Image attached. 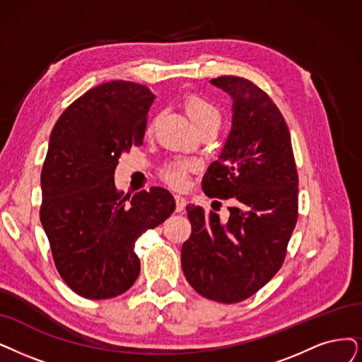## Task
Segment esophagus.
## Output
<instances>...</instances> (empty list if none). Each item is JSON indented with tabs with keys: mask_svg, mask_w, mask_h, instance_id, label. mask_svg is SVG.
Returning <instances> with one entry per match:
<instances>
[{
	"mask_svg": "<svg viewBox=\"0 0 362 362\" xmlns=\"http://www.w3.org/2000/svg\"><path fill=\"white\" fill-rule=\"evenodd\" d=\"M175 205H177V212H182L184 209H185V205H187V200H185V197H182V196H180V194H177L175 196Z\"/></svg>",
	"mask_w": 362,
	"mask_h": 362,
	"instance_id": "esophagus-1",
	"label": "esophagus"
}]
</instances>
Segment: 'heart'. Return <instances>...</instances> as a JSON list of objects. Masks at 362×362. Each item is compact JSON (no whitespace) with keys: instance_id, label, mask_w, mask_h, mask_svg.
<instances>
[{"instance_id":"obj_1","label":"heart","mask_w":362,"mask_h":362,"mask_svg":"<svg viewBox=\"0 0 362 362\" xmlns=\"http://www.w3.org/2000/svg\"><path fill=\"white\" fill-rule=\"evenodd\" d=\"M184 108L189 114L190 120L197 127V131L204 127H215L218 129L221 123V112L215 104H212L205 96L192 93L185 98ZM197 163L187 158H178L166 163L160 169V178L172 189L182 190L189 184V175L196 170Z\"/></svg>"}]
</instances>
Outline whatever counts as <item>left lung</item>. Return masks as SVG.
Returning <instances> with one entry per match:
<instances>
[{"mask_svg": "<svg viewBox=\"0 0 362 362\" xmlns=\"http://www.w3.org/2000/svg\"><path fill=\"white\" fill-rule=\"evenodd\" d=\"M211 83L233 99V123L202 190L231 199L233 206L227 221L187 206L192 235L181 248V264L200 296L230 305L255 294L284 264L298 218V173L290 131L270 96L243 77Z\"/></svg>", "mask_w": 362, "mask_h": 362, "instance_id": "obj_1", "label": "left lung"}]
</instances>
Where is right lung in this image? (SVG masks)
Segmentation results:
<instances>
[{"label": "right lung", "instance_id": "obj_1", "mask_svg": "<svg viewBox=\"0 0 362 362\" xmlns=\"http://www.w3.org/2000/svg\"><path fill=\"white\" fill-rule=\"evenodd\" d=\"M154 98L134 81L99 84L76 99L52 131L40 220L61 278L84 298L126 293L141 270L135 242L175 211L160 187L135 193L127 204L114 184L122 153L142 146Z\"/></svg>", "mask_w": 362, "mask_h": 362}]
</instances>
